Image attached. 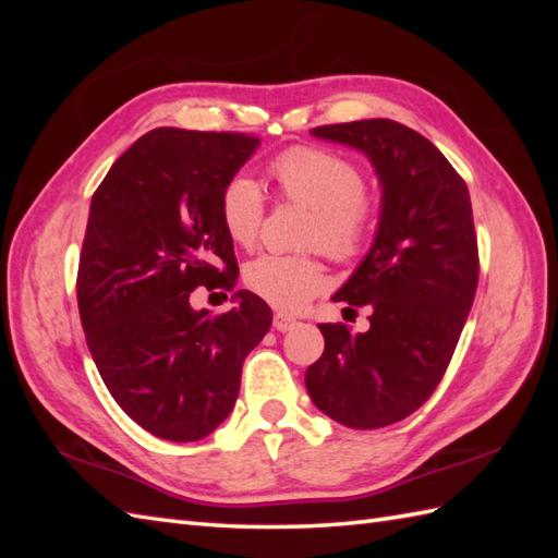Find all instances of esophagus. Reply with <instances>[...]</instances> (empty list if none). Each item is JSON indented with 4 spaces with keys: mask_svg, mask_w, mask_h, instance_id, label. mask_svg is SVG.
<instances>
[{
    "mask_svg": "<svg viewBox=\"0 0 558 558\" xmlns=\"http://www.w3.org/2000/svg\"><path fill=\"white\" fill-rule=\"evenodd\" d=\"M294 326H298V318H292L288 314H276V316H272V328L280 330V333H286V330H292Z\"/></svg>",
    "mask_w": 558,
    "mask_h": 558,
    "instance_id": "34e87169",
    "label": "esophagus"
}]
</instances>
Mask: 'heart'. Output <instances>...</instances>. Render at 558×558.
<instances>
[{
    "label": "heart",
    "mask_w": 558,
    "mask_h": 558,
    "mask_svg": "<svg viewBox=\"0 0 558 558\" xmlns=\"http://www.w3.org/2000/svg\"><path fill=\"white\" fill-rule=\"evenodd\" d=\"M280 198L312 208L304 246L350 264L372 240L376 201L350 158L318 146H292L270 160ZM218 213L225 232L240 246H254L266 218V196L254 177L232 174L220 189ZM246 288L282 312H298L326 288V266L316 254H260L244 266Z\"/></svg>",
    "instance_id": "obj_1"
}]
</instances>
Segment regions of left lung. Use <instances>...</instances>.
<instances>
[{
	"label": "left lung",
	"instance_id": "1",
	"mask_svg": "<svg viewBox=\"0 0 558 558\" xmlns=\"http://www.w3.org/2000/svg\"><path fill=\"white\" fill-rule=\"evenodd\" d=\"M362 150L381 182L369 254L333 302L372 306L369 330L318 324L324 354L306 369L314 405L350 429H381L432 398L475 302L480 254L470 192L429 138L393 120L312 129Z\"/></svg>",
	"mask_w": 558,
	"mask_h": 558
}]
</instances>
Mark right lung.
I'll return each mask as SVG.
<instances>
[{
	"mask_svg": "<svg viewBox=\"0 0 558 558\" xmlns=\"http://www.w3.org/2000/svg\"><path fill=\"white\" fill-rule=\"evenodd\" d=\"M260 141L160 126L114 160L90 201L76 298L98 372L129 417L165 441H198L234 408L242 364L268 333L270 306L196 312V288L232 290L220 189Z\"/></svg>",
	"mask_w": 558,
	"mask_h": 558,
	"instance_id": "add662e5",
	"label": "right lung"
}]
</instances>
